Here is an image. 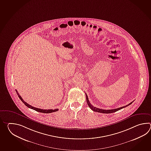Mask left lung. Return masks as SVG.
Here are the masks:
<instances>
[{
  "label": "left lung",
  "instance_id": "1",
  "mask_svg": "<svg viewBox=\"0 0 151 151\" xmlns=\"http://www.w3.org/2000/svg\"><path fill=\"white\" fill-rule=\"evenodd\" d=\"M85 94H86V101L87 103V105H88V106L90 107V108L91 109H92V110L93 111H94V112H96L103 113H111L115 112H116V111H119V110H120V109H123V108H125V107H127V106L130 105L132 103H133V102H132V103H129V104L127 105H126V106H122V107H119V108H118V109H100L96 108V107H94V106H93L92 105H91V103H90V101H89V100H88V96H87V95L86 93H85Z\"/></svg>",
  "mask_w": 151,
  "mask_h": 151
}]
</instances>
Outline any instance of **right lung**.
Wrapping results in <instances>:
<instances>
[{"mask_svg":"<svg viewBox=\"0 0 151 151\" xmlns=\"http://www.w3.org/2000/svg\"><path fill=\"white\" fill-rule=\"evenodd\" d=\"M16 92H17V94L19 98L21 100V101L26 106H27V107H28L29 108H30V109H33V110H35L36 111L39 112L44 113H50L55 112L58 111V109H38V108H36V107H33V106H32L31 105H29V104H27V103L25 102V101L23 100V98H22V96H20L17 90H16Z\"/></svg>","mask_w":151,"mask_h":151,"instance_id":"add662e5","label":"right lung"}]
</instances>
